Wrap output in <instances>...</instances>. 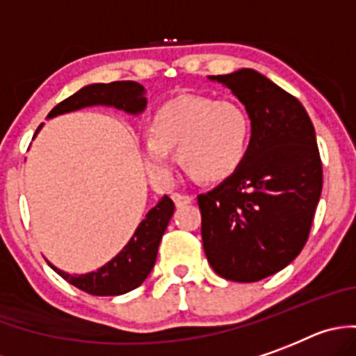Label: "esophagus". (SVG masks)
I'll use <instances>...</instances> for the list:
<instances>
[{"mask_svg":"<svg viewBox=\"0 0 356 356\" xmlns=\"http://www.w3.org/2000/svg\"><path fill=\"white\" fill-rule=\"evenodd\" d=\"M172 198H174L175 206L177 207L186 206V204H191V202H193V197H191V195H184V193H174L172 195Z\"/></svg>","mask_w":356,"mask_h":356,"instance_id":"1","label":"esophagus"}]
</instances>
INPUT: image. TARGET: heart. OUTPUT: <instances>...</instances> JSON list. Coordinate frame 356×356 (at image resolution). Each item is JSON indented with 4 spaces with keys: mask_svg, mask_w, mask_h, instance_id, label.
Segmentation results:
<instances>
[{
    "mask_svg": "<svg viewBox=\"0 0 356 356\" xmlns=\"http://www.w3.org/2000/svg\"><path fill=\"white\" fill-rule=\"evenodd\" d=\"M252 120L245 108L230 99L181 95L152 113L149 140L143 147L147 172L156 182L172 175L170 150L198 181H222L245 159Z\"/></svg>",
    "mask_w": 356,
    "mask_h": 356,
    "instance_id": "1",
    "label": "heart"
}]
</instances>
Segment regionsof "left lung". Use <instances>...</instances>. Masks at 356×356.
<instances>
[{
	"instance_id": "8db88e82",
	"label": "left lung",
	"mask_w": 356,
	"mask_h": 356,
	"mask_svg": "<svg viewBox=\"0 0 356 356\" xmlns=\"http://www.w3.org/2000/svg\"><path fill=\"white\" fill-rule=\"evenodd\" d=\"M245 104L252 138L222 184L198 195L211 268L232 282L284 270L309 239L323 188L316 131L302 102L252 69L216 76Z\"/></svg>"
}]
</instances>
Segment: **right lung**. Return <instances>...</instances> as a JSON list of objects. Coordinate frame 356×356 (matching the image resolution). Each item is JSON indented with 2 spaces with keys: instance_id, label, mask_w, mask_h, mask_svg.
Instances as JSON below:
<instances>
[{
  "instance_id": "right-lung-1",
  "label": "right lung",
  "mask_w": 356,
  "mask_h": 356,
  "mask_svg": "<svg viewBox=\"0 0 356 356\" xmlns=\"http://www.w3.org/2000/svg\"><path fill=\"white\" fill-rule=\"evenodd\" d=\"M143 92H145L143 86L134 81L95 83V85L85 86L74 95L56 104L47 117H56L60 113L94 106V104H106V106H115L127 113H140L147 104ZM174 209L172 198L163 197L158 206L147 213L136 232L133 234V238L120 250V254L115 255L97 271H90L86 275H69L54 266L51 268L63 280L92 296H118V294L129 293L136 289L154 268L159 241L168 227Z\"/></svg>"
}]
</instances>
